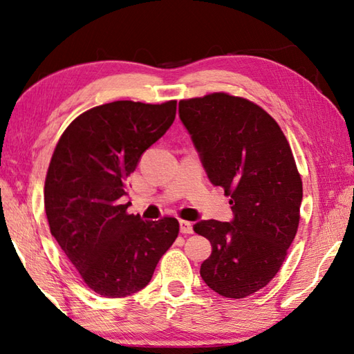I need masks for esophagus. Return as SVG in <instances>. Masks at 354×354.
I'll return each instance as SVG.
<instances>
[{
	"label": "esophagus",
	"mask_w": 354,
	"mask_h": 354,
	"mask_svg": "<svg viewBox=\"0 0 354 354\" xmlns=\"http://www.w3.org/2000/svg\"><path fill=\"white\" fill-rule=\"evenodd\" d=\"M180 232H182L183 234H191L194 232L192 223L185 221V219H180Z\"/></svg>",
	"instance_id": "1"
}]
</instances>
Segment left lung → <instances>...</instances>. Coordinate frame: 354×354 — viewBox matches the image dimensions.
<instances>
[{"label":"left lung","mask_w":354,"mask_h":354,"mask_svg":"<svg viewBox=\"0 0 354 354\" xmlns=\"http://www.w3.org/2000/svg\"><path fill=\"white\" fill-rule=\"evenodd\" d=\"M178 113L234 214L232 223L194 225L212 243L201 279L223 297H248L276 277L298 230L303 183L292 150L276 120L247 98L214 92L182 100Z\"/></svg>","instance_id":"obj_1"}]
</instances>
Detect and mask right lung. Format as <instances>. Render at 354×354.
I'll return each mask as SVG.
<instances>
[{
    "label": "right lung",
    "mask_w": 354,
    "mask_h": 354,
    "mask_svg": "<svg viewBox=\"0 0 354 354\" xmlns=\"http://www.w3.org/2000/svg\"><path fill=\"white\" fill-rule=\"evenodd\" d=\"M177 101H113L78 115L62 133L46 171L50 230L83 281L101 297L145 288L178 236V221H142L120 198L140 156L176 118Z\"/></svg>",
    "instance_id": "add662e5"
}]
</instances>
